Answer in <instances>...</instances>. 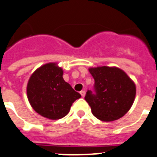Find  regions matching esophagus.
Masks as SVG:
<instances>
[{"mask_svg":"<svg viewBox=\"0 0 157 157\" xmlns=\"http://www.w3.org/2000/svg\"><path fill=\"white\" fill-rule=\"evenodd\" d=\"M80 94H81L82 96L84 97L85 96V94H86V92H85V90H81V91H80Z\"/></svg>","mask_w":157,"mask_h":157,"instance_id":"34e87169","label":"esophagus"}]
</instances>
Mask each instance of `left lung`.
<instances>
[{
    "label": "left lung",
    "instance_id": "obj_1",
    "mask_svg": "<svg viewBox=\"0 0 157 157\" xmlns=\"http://www.w3.org/2000/svg\"><path fill=\"white\" fill-rule=\"evenodd\" d=\"M89 71L94 79V93L87 90L85 100L94 116L105 122L123 117L135 100L134 82L118 67H91Z\"/></svg>",
    "mask_w": 157,
    "mask_h": 157
}]
</instances>
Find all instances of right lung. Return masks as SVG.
<instances>
[{"instance_id": "right-lung-1", "label": "right lung", "mask_w": 157, "mask_h": 157, "mask_svg": "<svg viewBox=\"0 0 157 157\" xmlns=\"http://www.w3.org/2000/svg\"><path fill=\"white\" fill-rule=\"evenodd\" d=\"M63 71L57 63H46L32 74L27 84V97L31 107L40 116L58 120L69 113L72 103L79 99L63 77Z\"/></svg>"}]
</instances>
